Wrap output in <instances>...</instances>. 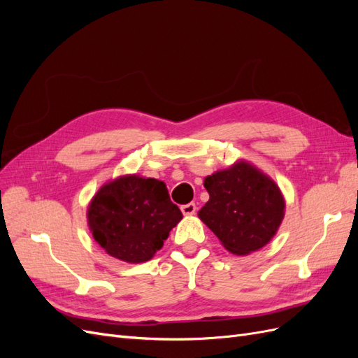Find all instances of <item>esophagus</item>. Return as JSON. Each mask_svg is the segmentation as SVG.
Wrapping results in <instances>:
<instances>
[{
  "instance_id": "obj_1",
  "label": "esophagus",
  "mask_w": 358,
  "mask_h": 358,
  "mask_svg": "<svg viewBox=\"0 0 358 358\" xmlns=\"http://www.w3.org/2000/svg\"><path fill=\"white\" fill-rule=\"evenodd\" d=\"M180 210H182V213L183 215H194L196 213V210H197V206H196V203H188V204H183V206H180Z\"/></svg>"
}]
</instances>
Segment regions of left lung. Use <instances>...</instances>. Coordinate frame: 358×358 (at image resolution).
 I'll return each instance as SVG.
<instances>
[{"instance_id": "obj_1", "label": "left lung", "mask_w": 358, "mask_h": 358, "mask_svg": "<svg viewBox=\"0 0 358 358\" xmlns=\"http://www.w3.org/2000/svg\"><path fill=\"white\" fill-rule=\"evenodd\" d=\"M209 201L199 218L236 255L263 248L284 220L285 201L276 183L246 161L204 179Z\"/></svg>"}]
</instances>
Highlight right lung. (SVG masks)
<instances>
[{"label": "right lung", "instance_id": "obj_1", "mask_svg": "<svg viewBox=\"0 0 358 358\" xmlns=\"http://www.w3.org/2000/svg\"><path fill=\"white\" fill-rule=\"evenodd\" d=\"M182 220L164 182L127 175L103 185L88 208V225L104 251L127 263H145Z\"/></svg>", "mask_w": 358, "mask_h": 358}]
</instances>
